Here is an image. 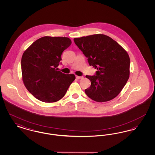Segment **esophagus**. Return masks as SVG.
<instances>
[{"label": "esophagus", "mask_w": 155, "mask_h": 155, "mask_svg": "<svg viewBox=\"0 0 155 155\" xmlns=\"http://www.w3.org/2000/svg\"><path fill=\"white\" fill-rule=\"evenodd\" d=\"M75 77H76L77 79H80V78H82V77H81V76H78V75H76Z\"/></svg>", "instance_id": "esophagus-1"}]
</instances>
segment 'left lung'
<instances>
[{
	"label": "left lung",
	"mask_w": 155,
	"mask_h": 155,
	"mask_svg": "<svg viewBox=\"0 0 155 155\" xmlns=\"http://www.w3.org/2000/svg\"><path fill=\"white\" fill-rule=\"evenodd\" d=\"M74 41L87 58L89 64L97 70L95 75H86L91 82L85 90L86 95L98 102L116 97L129 78L130 59L127 52L103 34L74 38Z\"/></svg>",
	"instance_id": "obj_1"
}]
</instances>
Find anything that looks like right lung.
Wrapping results in <instances>:
<instances>
[{
	"mask_svg": "<svg viewBox=\"0 0 155 155\" xmlns=\"http://www.w3.org/2000/svg\"><path fill=\"white\" fill-rule=\"evenodd\" d=\"M71 44L67 37H44L24 52L22 81L37 99L46 103L58 101L75 79L74 74H64L58 70L62 53Z\"/></svg>",
	"mask_w": 155,
	"mask_h": 155,
	"instance_id": "1",
	"label": "right lung"
}]
</instances>
